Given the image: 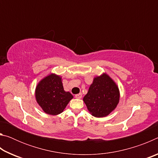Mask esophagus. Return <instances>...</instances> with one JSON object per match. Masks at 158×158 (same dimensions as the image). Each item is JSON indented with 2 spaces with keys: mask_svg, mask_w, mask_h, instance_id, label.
<instances>
[{
  "mask_svg": "<svg viewBox=\"0 0 158 158\" xmlns=\"http://www.w3.org/2000/svg\"><path fill=\"white\" fill-rule=\"evenodd\" d=\"M81 97H82L81 93H79V94L75 95V98H77V99H80V98H81Z\"/></svg>",
  "mask_w": 158,
  "mask_h": 158,
  "instance_id": "esophagus-1",
  "label": "esophagus"
}]
</instances>
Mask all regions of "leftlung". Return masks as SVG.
<instances>
[{
  "instance_id": "left-lung-1",
  "label": "left lung",
  "mask_w": 158,
  "mask_h": 158,
  "mask_svg": "<svg viewBox=\"0 0 158 158\" xmlns=\"http://www.w3.org/2000/svg\"><path fill=\"white\" fill-rule=\"evenodd\" d=\"M83 100L92 116L105 117L116 108L119 102L118 87L107 74L103 73L95 77Z\"/></svg>"
}]
</instances>
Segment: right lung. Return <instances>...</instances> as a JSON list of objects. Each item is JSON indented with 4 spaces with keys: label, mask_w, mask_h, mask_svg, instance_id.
<instances>
[{
    "label": "right lung",
    "mask_w": 158,
    "mask_h": 158,
    "mask_svg": "<svg viewBox=\"0 0 158 158\" xmlns=\"http://www.w3.org/2000/svg\"><path fill=\"white\" fill-rule=\"evenodd\" d=\"M35 98L45 113L56 116L62 113L73 95L65 91L60 76L51 73L37 84Z\"/></svg>",
    "instance_id": "add662e5"
}]
</instances>
